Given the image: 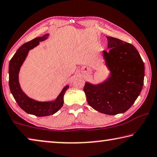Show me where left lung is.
<instances>
[{
  "mask_svg": "<svg viewBox=\"0 0 157 157\" xmlns=\"http://www.w3.org/2000/svg\"><path fill=\"white\" fill-rule=\"evenodd\" d=\"M109 51L104 57L111 77L104 83L86 82L84 91L88 104L100 113L116 115L125 112L134 104L143 86L145 66L132 44L107 36Z\"/></svg>",
  "mask_w": 157,
  "mask_h": 157,
  "instance_id": "obj_1",
  "label": "left lung"
}]
</instances>
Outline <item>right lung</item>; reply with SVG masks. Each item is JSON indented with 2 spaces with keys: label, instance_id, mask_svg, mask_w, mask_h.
<instances>
[{
  "label": "right lung",
  "instance_id": "add662e5",
  "mask_svg": "<svg viewBox=\"0 0 157 157\" xmlns=\"http://www.w3.org/2000/svg\"><path fill=\"white\" fill-rule=\"evenodd\" d=\"M48 36V34H44L43 36L36 37L23 44L10 61L9 64V86L16 102L26 113L39 117L52 115L59 111L63 104V95L65 91L68 89V86H65L55 101L38 102L28 98L20 87L18 83V72L20 67L27 57L29 50L33 48L39 44V42L47 39Z\"/></svg>",
  "mask_w": 157,
  "mask_h": 157
}]
</instances>
